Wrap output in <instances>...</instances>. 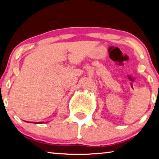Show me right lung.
Here are the masks:
<instances>
[{
  "label": "right lung",
  "instance_id": "obj_1",
  "mask_svg": "<svg viewBox=\"0 0 159 159\" xmlns=\"http://www.w3.org/2000/svg\"><path fill=\"white\" fill-rule=\"evenodd\" d=\"M35 123H41V122H39V123H38V122H36Z\"/></svg>",
  "mask_w": 159,
  "mask_h": 159
}]
</instances>
